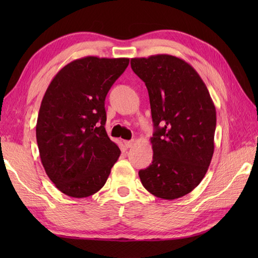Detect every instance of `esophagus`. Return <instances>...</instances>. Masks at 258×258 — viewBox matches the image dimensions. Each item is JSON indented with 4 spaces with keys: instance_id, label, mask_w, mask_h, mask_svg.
<instances>
[{
    "instance_id": "34e87169",
    "label": "esophagus",
    "mask_w": 258,
    "mask_h": 258,
    "mask_svg": "<svg viewBox=\"0 0 258 258\" xmlns=\"http://www.w3.org/2000/svg\"><path fill=\"white\" fill-rule=\"evenodd\" d=\"M124 145L125 147H127V149H131L134 145V141H124Z\"/></svg>"
}]
</instances>
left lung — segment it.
Here are the masks:
<instances>
[{
  "label": "left lung",
  "instance_id": "left-lung-1",
  "mask_svg": "<svg viewBox=\"0 0 258 258\" xmlns=\"http://www.w3.org/2000/svg\"><path fill=\"white\" fill-rule=\"evenodd\" d=\"M149 91L155 132L153 162L139 172L151 194L163 200L190 193L210 166L216 109L204 82L184 59L157 54L131 58Z\"/></svg>",
  "mask_w": 258,
  "mask_h": 258
}]
</instances>
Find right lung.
I'll use <instances>...</instances> for the list:
<instances>
[{
    "label": "right lung",
    "mask_w": 258,
    "mask_h": 258,
    "mask_svg": "<svg viewBox=\"0 0 258 258\" xmlns=\"http://www.w3.org/2000/svg\"><path fill=\"white\" fill-rule=\"evenodd\" d=\"M130 58L85 56L58 71L48 85L36 122L41 162L65 195L83 199L100 190L118 160L109 140L105 97Z\"/></svg>",
    "instance_id": "right-lung-1"
}]
</instances>
